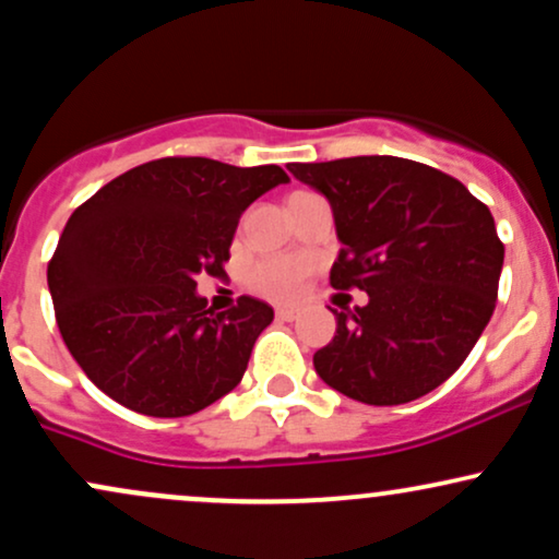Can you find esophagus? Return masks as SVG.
<instances>
[{"label": "esophagus", "mask_w": 559, "mask_h": 559, "mask_svg": "<svg viewBox=\"0 0 559 559\" xmlns=\"http://www.w3.org/2000/svg\"><path fill=\"white\" fill-rule=\"evenodd\" d=\"M297 316H299V312L294 310V307H278V310H275V318L286 320V323H292V320L297 318Z\"/></svg>", "instance_id": "1"}]
</instances>
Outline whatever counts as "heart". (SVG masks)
Here are the masks:
<instances>
[{
	"mask_svg": "<svg viewBox=\"0 0 559 559\" xmlns=\"http://www.w3.org/2000/svg\"><path fill=\"white\" fill-rule=\"evenodd\" d=\"M292 197H305V191H299V194H292ZM305 278H307V265L292 258L260 260L258 265L249 271V286H252L258 294H262V297L275 299V301L297 299Z\"/></svg>",
	"mask_w": 559,
	"mask_h": 559,
	"instance_id": "1",
	"label": "heart"
}]
</instances>
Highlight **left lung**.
<instances>
[{
    "instance_id": "8db88e82",
    "label": "left lung",
    "mask_w": 559,
    "mask_h": 559,
    "mask_svg": "<svg viewBox=\"0 0 559 559\" xmlns=\"http://www.w3.org/2000/svg\"><path fill=\"white\" fill-rule=\"evenodd\" d=\"M288 173L331 202L344 243L331 286L368 294L365 307L333 310L336 336L312 357L318 376L376 407L441 386L497 305L504 243L489 207L457 178L402 157L292 163Z\"/></svg>"
}]
</instances>
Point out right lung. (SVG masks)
<instances>
[{"label": "right lung", "mask_w": 559, "mask_h": 559, "mask_svg": "<svg viewBox=\"0 0 559 559\" xmlns=\"http://www.w3.org/2000/svg\"><path fill=\"white\" fill-rule=\"evenodd\" d=\"M278 165L163 157L112 178L70 215L47 267L62 342L96 389L133 413L183 418L239 386L273 307L197 294L223 275L239 217L286 183Z\"/></svg>", "instance_id": "obj_1"}]
</instances>
